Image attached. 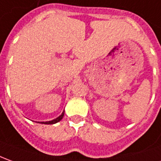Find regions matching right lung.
Masks as SVG:
<instances>
[{
	"label": "right lung",
	"instance_id": "obj_1",
	"mask_svg": "<svg viewBox=\"0 0 161 161\" xmlns=\"http://www.w3.org/2000/svg\"><path fill=\"white\" fill-rule=\"evenodd\" d=\"M64 114H65V109H64V111L62 112V114L59 116H58L57 118H55V119H53L52 121H47V122H36V123H39V124H44V125H54V124H56L58 122H59V121L61 120L62 118H63V116H64Z\"/></svg>",
	"mask_w": 161,
	"mask_h": 161
}]
</instances>
